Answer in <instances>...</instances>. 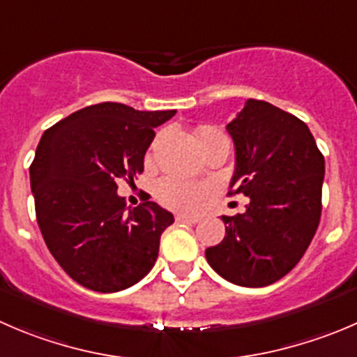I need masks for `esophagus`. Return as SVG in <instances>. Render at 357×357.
Listing matches in <instances>:
<instances>
[{
  "label": "esophagus",
  "mask_w": 357,
  "mask_h": 357,
  "mask_svg": "<svg viewBox=\"0 0 357 357\" xmlns=\"http://www.w3.org/2000/svg\"><path fill=\"white\" fill-rule=\"evenodd\" d=\"M176 221H179V223H199V218L197 216H188V214H178V216H176Z\"/></svg>",
  "instance_id": "obj_1"
}]
</instances>
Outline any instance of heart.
I'll use <instances>...</instances> for the list:
<instances>
[{
	"mask_svg": "<svg viewBox=\"0 0 357 357\" xmlns=\"http://www.w3.org/2000/svg\"><path fill=\"white\" fill-rule=\"evenodd\" d=\"M218 136H225V134L209 126L199 127L200 141L213 139V137ZM155 195H157V199L164 206L171 207V209L193 211L200 204L202 197L206 195V188L169 176V178H162L157 183V186H155Z\"/></svg>",
	"mask_w": 357,
	"mask_h": 357,
	"instance_id": "obj_1",
	"label": "heart"
}]
</instances>
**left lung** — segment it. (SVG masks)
Here are the masks:
<instances>
[{
    "instance_id": "8db88e82",
    "label": "left lung",
    "mask_w": 357,
    "mask_h": 357,
    "mask_svg": "<svg viewBox=\"0 0 357 357\" xmlns=\"http://www.w3.org/2000/svg\"><path fill=\"white\" fill-rule=\"evenodd\" d=\"M227 130L235 144L228 195L249 202L221 216L225 237L206 258L227 281L263 288L293 271L316 234L324 157L307 123L271 102L248 99Z\"/></svg>"
}]
</instances>
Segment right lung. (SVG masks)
<instances>
[{"label": "right lung", "mask_w": 357, "mask_h": 357, "mask_svg": "<svg viewBox=\"0 0 357 357\" xmlns=\"http://www.w3.org/2000/svg\"><path fill=\"white\" fill-rule=\"evenodd\" d=\"M174 115L101 102L41 136L29 167L38 227L62 271L83 288L122 291L153 268L174 216L148 199L127 207L116 181L143 172L153 129Z\"/></svg>", "instance_id": "obj_1"}]
</instances>
